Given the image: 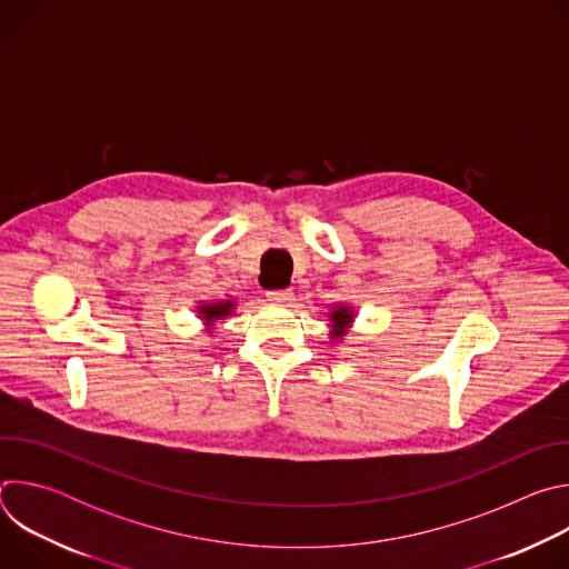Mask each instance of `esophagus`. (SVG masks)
Here are the masks:
<instances>
[{
	"label": "esophagus",
	"instance_id": "esophagus-1",
	"mask_svg": "<svg viewBox=\"0 0 569 569\" xmlns=\"http://www.w3.org/2000/svg\"><path fill=\"white\" fill-rule=\"evenodd\" d=\"M268 299L272 303H286V301L292 299V290H288V288H283V290H268Z\"/></svg>",
	"mask_w": 569,
	"mask_h": 569
}]
</instances>
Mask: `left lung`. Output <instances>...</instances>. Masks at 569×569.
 Masks as SVG:
<instances>
[{
	"label": "left lung",
	"instance_id": "1",
	"mask_svg": "<svg viewBox=\"0 0 569 569\" xmlns=\"http://www.w3.org/2000/svg\"><path fill=\"white\" fill-rule=\"evenodd\" d=\"M331 327H333V331H331V336L333 338H342L345 333H347V329L351 327V321H353V312L349 310V306H338L333 312H331Z\"/></svg>",
	"mask_w": 569,
	"mask_h": 569
}]
</instances>
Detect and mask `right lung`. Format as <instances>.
Masks as SVG:
<instances>
[{"label":"right lung","instance_id":"obj_1","mask_svg":"<svg viewBox=\"0 0 569 569\" xmlns=\"http://www.w3.org/2000/svg\"><path fill=\"white\" fill-rule=\"evenodd\" d=\"M233 308V301H216V303H209V306H200V315L204 319L207 327H213V321L220 319V317H227Z\"/></svg>","mask_w":569,"mask_h":569}]
</instances>
